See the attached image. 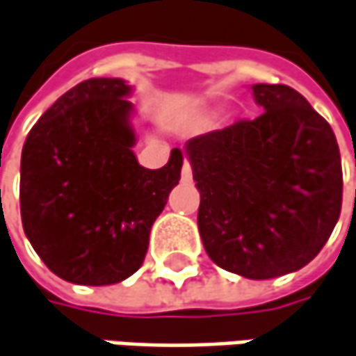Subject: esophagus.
Masks as SVG:
<instances>
[{
    "mask_svg": "<svg viewBox=\"0 0 356 356\" xmlns=\"http://www.w3.org/2000/svg\"><path fill=\"white\" fill-rule=\"evenodd\" d=\"M182 180H184V182H190V180H192V164H190V160H184V166H182Z\"/></svg>",
    "mask_w": 356,
    "mask_h": 356,
    "instance_id": "34e87169",
    "label": "esophagus"
}]
</instances>
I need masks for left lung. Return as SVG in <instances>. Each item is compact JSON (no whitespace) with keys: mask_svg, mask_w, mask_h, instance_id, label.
Instances as JSON below:
<instances>
[{"mask_svg":"<svg viewBox=\"0 0 356 356\" xmlns=\"http://www.w3.org/2000/svg\"><path fill=\"white\" fill-rule=\"evenodd\" d=\"M264 112L188 140L208 257L266 280L307 266L343 204L341 152L329 122L284 83L252 86Z\"/></svg>","mask_w":356,"mask_h":356,"instance_id":"1","label":"left lung"}]
</instances>
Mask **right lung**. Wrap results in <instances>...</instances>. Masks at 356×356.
Wrapping results in <instances>:
<instances>
[{"instance_id":"obj_1","label":"right lung","mask_w":356,"mask_h":356,"mask_svg":"<svg viewBox=\"0 0 356 356\" xmlns=\"http://www.w3.org/2000/svg\"><path fill=\"white\" fill-rule=\"evenodd\" d=\"M130 92L120 78L81 81L45 110L24 144V232L45 266L74 284L104 286L132 276L180 180L178 148L162 168L138 164Z\"/></svg>"}]
</instances>
